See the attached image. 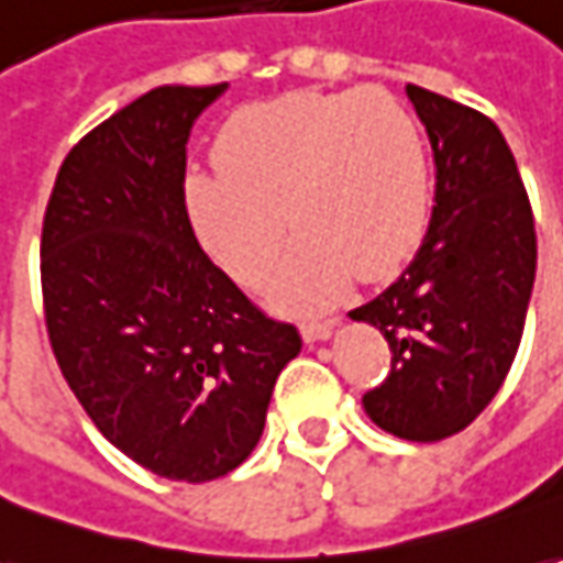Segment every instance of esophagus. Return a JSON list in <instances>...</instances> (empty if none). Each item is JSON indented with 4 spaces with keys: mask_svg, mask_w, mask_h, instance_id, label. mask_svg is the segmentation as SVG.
Returning <instances> with one entry per match:
<instances>
[{
    "mask_svg": "<svg viewBox=\"0 0 563 563\" xmlns=\"http://www.w3.org/2000/svg\"><path fill=\"white\" fill-rule=\"evenodd\" d=\"M339 327V320H308V323H301V339L313 345V342H327L332 339V332Z\"/></svg>",
    "mask_w": 563,
    "mask_h": 563,
    "instance_id": "esophagus-1",
    "label": "esophagus"
}]
</instances>
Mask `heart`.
Segmentation results:
<instances>
[{"label": "heart", "mask_w": 563, "mask_h": 563, "mask_svg": "<svg viewBox=\"0 0 563 563\" xmlns=\"http://www.w3.org/2000/svg\"><path fill=\"white\" fill-rule=\"evenodd\" d=\"M216 156L218 166L185 172L187 218L246 286L277 267L289 221L298 236L274 286L283 308H323L354 274L388 277L428 231L426 137L388 91H305L243 107L224 122Z\"/></svg>", "instance_id": "heart-1"}]
</instances>
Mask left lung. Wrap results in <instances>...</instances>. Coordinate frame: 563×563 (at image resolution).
<instances>
[{
  "label": "left lung",
  "instance_id": "left-lung-1",
  "mask_svg": "<svg viewBox=\"0 0 563 563\" xmlns=\"http://www.w3.org/2000/svg\"><path fill=\"white\" fill-rule=\"evenodd\" d=\"M434 153L426 240L397 280L347 317L391 347L388 378L363 394L382 431L453 438L487 410L521 345L537 280V231L506 137L472 107L407 86Z\"/></svg>",
  "mask_w": 563,
  "mask_h": 563
}]
</instances>
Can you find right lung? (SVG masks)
Returning a JSON list of instances; mask_svg holds the SVG:
<instances>
[{
  "label": "right lung",
  "instance_id": "obj_1",
  "mask_svg": "<svg viewBox=\"0 0 563 563\" xmlns=\"http://www.w3.org/2000/svg\"><path fill=\"white\" fill-rule=\"evenodd\" d=\"M221 86H159L64 159L42 224L57 366L91 422L147 472L202 484L243 465L301 335L202 252L187 137Z\"/></svg>",
  "mask_w": 563,
  "mask_h": 563
}]
</instances>
